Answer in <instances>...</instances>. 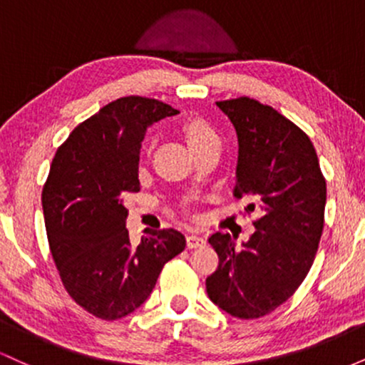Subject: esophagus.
<instances>
[{
	"label": "esophagus",
	"instance_id": "obj_1",
	"mask_svg": "<svg viewBox=\"0 0 365 365\" xmlns=\"http://www.w3.org/2000/svg\"><path fill=\"white\" fill-rule=\"evenodd\" d=\"M206 245V238L200 237V235H195V233H190V235H187V247L188 249H197V247H202Z\"/></svg>",
	"mask_w": 365,
	"mask_h": 365
}]
</instances>
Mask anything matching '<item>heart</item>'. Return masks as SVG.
Masks as SVG:
<instances>
[{"label": "heart", "mask_w": 365, "mask_h": 365, "mask_svg": "<svg viewBox=\"0 0 365 365\" xmlns=\"http://www.w3.org/2000/svg\"><path fill=\"white\" fill-rule=\"evenodd\" d=\"M185 135L188 140V145H194V144H200V142H206V140H212L217 139L215 130H212L206 121L202 120H194L185 127Z\"/></svg>", "instance_id": "heart-1"}]
</instances>
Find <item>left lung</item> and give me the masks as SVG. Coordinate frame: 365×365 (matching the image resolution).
<instances>
[{"mask_svg": "<svg viewBox=\"0 0 365 365\" xmlns=\"http://www.w3.org/2000/svg\"><path fill=\"white\" fill-rule=\"evenodd\" d=\"M216 106L237 132L235 195L252 197L261 217L240 247L230 233L209 237L220 266L206 290L230 316L257 319L287 302L311 269L324 226L326 182L311 139L273 108L249 98Z\"/></svg>", "mask_w": 365, "mask_h": 365, "instance_id": "obj_1", "label": "left lung"}]
</instances>
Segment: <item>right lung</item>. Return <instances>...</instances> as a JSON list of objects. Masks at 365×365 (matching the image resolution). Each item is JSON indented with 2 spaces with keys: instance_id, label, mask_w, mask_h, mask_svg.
I'll list each match as a JSON object with an SVG mask.
<instances>
[{
  "instance_id": "1",
  "label": "right lung",
  "mask_w": 365,
  "mask_h": 365,
  "mask_svg": "<svg viewBox=\"0 0 365 365\" xmlns=\"http://www.w3.org/2000/svg\"><path fill=\"white\" fill-rule=\"evenodd\" d=\"M156 99H116L70 133L43 190L49 249L66 292L99 319L139 309L163 266L185 249L178 230L145 228L132 245L123 197L139 192V156L153 123L178 115Z\"/></svg>"
}]
</instances>
